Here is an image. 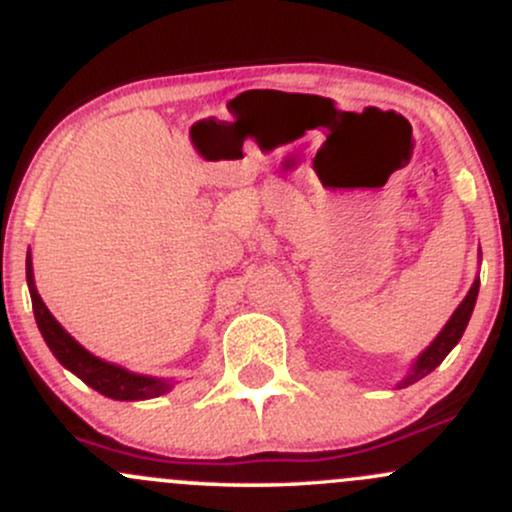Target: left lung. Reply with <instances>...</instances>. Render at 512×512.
<instances>
[{
  "label": "left lung",
  "instance_id": "1",
  "mask_svg": "<svg viewBox=\"0 0 512 512\" xmlns=\"http://www.w3.org/2000/svg\"><path fill=\"white\" fill-rule=\"evenodd\" d=\"M479 257H481V250H479ZM476 296H479V277L474 279L469 294H466L464 301L459 303L457 311H454L452 318L445 323V328H442L440 333H437V338L432 340L423 352H420L418 359L411 364V369H408V374L398 381L396 384L398 389H406V386H411V384H415V381L423 379V376H428L435 367H440L442 359H445L449 352L454 350V345L462 340L466 323H469L471 311H474V306H476Z\"/></svg>",
  "mask_w": 512,
  "mask_h": 512
}]
</instances>
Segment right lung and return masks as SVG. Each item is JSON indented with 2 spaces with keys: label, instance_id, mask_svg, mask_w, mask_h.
<instances>
[{
  "label": "right lung",
  "instance_id": "1",
  "mask_svg": "<svg viewBox=\"0 0 512 512\" xmlns=\"http://www.w3.org/2000/svg\"><path fill=\"white\" fill-rule=\"evenodd\" d=\"M26 282L33 303V316H36L43 340H46V345L50 347L55 359L65 369H70L72 374L80 376L84 384L92 386L101 396L114 398V401H148V398H157L174 389V384H177L174 379L128 372V369L119 367V364H111L106 359L92 355L89 350H84L80 342L72 338L63 325L53 318V313L48 311L41 294H38L36 282H33L31 252L26 257Z\"/></svg>",
  "mask_w": 512,
  "mask_h": 512
}]
</instances>
